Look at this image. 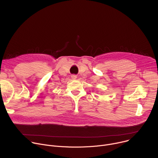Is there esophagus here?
<instances>
[{
  "instance_id": "esophagus-1",
  "label": "esophagus",
  "mask_w": 158,
  "mask_h": 158,
  "mask_svg": "<svg viewBox=\"0 0 158 158\" xmlns=\"http://www.w3.org/2000/svg\"><path fill=\"white\" fill-rule=\"evenodd\" d=\"M71 78H72L73 79H76L77 78V76H76V75H72V76H71Z\"/></svg>"
}]
</instances>
